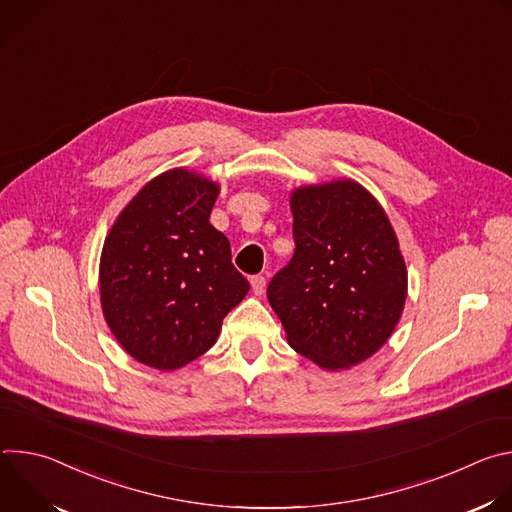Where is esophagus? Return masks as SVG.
I'll use <instances>...</instances> for the list:
<instances>
[{
  "label": "esophagus",
  "instance_id": "34e87169",
  "mask_svg": "<svg viewBox=\"0 0 512 512\" xmlns=\"http://www.w3.org/2000/svg\"><path fill=\"white\" fill-rule=\"evenodd\" d=\"M251 287H253V294L261 296L265 291V277L263 275H253L251 277Z\"/></svg>",
  "mask_w": 512,
  "mask_h": 512
}]
</instances>
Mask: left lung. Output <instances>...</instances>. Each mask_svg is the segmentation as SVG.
Segmentation results:
<instances>
[{"label":"left lung","mask_w":512,"mask_h":512,"mask_svg":"<svg viewBox=\"0 0 512 512\" xmlns=\"http://www.w3.org/2000/svg\"><path fill=\"white\" fill-rule=\"evenodd\" d=\"M296 251L267 300L287 342L324 371L371 358L393 334L407 267L385 208L358 182L300 186L289 196Z\"/></svg>","instance_id":"8db88e82"}]
</instances>
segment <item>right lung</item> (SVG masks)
<instances>
[{
	"instance_id": "obj_1",
	"label": "right lung",
	"mask_w": 512,
	"mask_h": 512,
	"mask_svg": "<svg viewBox=\"0 0 512 512\" xmlns=\"http://www.w3.org/2000/svg\"><path fill=\"white\" fill-rule=\"evenodd\" d=\"M221 186L186 168L145 184L121 210L101 253V308L123 350L158 371L204 354L247 296L229 239L210 225Z\"/></svg>"
}]
</instances>
